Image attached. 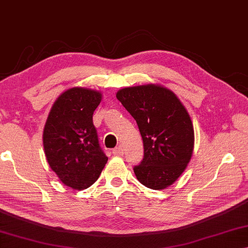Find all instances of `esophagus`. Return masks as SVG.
<instances>
[{"label": "esophagus", "mask_w": 248, "mask_h": 248, "mask_svg": "<svg viewBox=\"0 0 248 248\" xmlns=\"http://www.w3.org/2000/svg\"><path fill=\"white\" fill-rule=\"evenodd\" d=\"M113 155L114 156H123L124 155V149L121 146H118V147H116L113 149Z\"/></svg>", "instance_id": "1"}]
</instances>
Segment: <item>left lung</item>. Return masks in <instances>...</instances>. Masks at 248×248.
I'll return each instance as SVG.
<instances>
[{
    "label": "left lung",
    "instance_id": "left-lung-1",
    "mask_svg": "<svg viewBox=\"0 0 248 248\" xmlns=\"http://www.w3.org/2000/svg\"><path fill=\"white\" fill-rule=\"evenodd\" d=\"M117 99L134 117L144 142V158L134 167L142 186L163 190L186 169L194 146L191 118L172 91L155 84L124 88Z\"/></svg>",
    "mask_w": 248,
    "mask_h": 248
}]
</instances>
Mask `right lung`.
I'll use <instances>...</instances> for the list:
<instances>
[{
	"label": "right lung",
	"instance_id": "right-lung-1",
	"mask_svg": "<svg viewBox=\"0 0 248 248\" xmlns=\"http://www.w3.org/2000/svg\"><path fill=\"white\" fill-rule=\"evenodd\" d=\"M101 97L100 92L90 89L65 91L55 101L45 124L48 164L59 180L74 190L92 186L108 162L93 124Z\"/></svg>",
	"mask_w": 248,
	"mask_h": 248
}]
</instances>
